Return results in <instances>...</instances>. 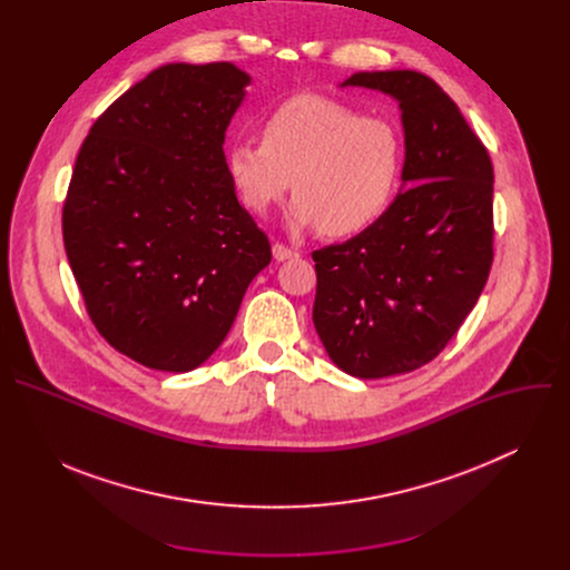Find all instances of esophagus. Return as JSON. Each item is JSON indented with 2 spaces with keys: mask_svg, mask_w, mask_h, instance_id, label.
Returning <instances> with one entry per match:
<instances>
[{
  "mask_svg": "<svg viewBox=\"0 0 570 570\" xmlns=\"http://www.w3.org/2000/svg\"><path fill=\"white\" fill-rule=\"evenodd\" d=\"M273 257H275L277 262H288V259L299 257V253L293 250V248H288V246H284V243H275V246H273Z\"/></svg>",
  "mask_w": 570,
  "mask_h": 570,
  "instance_id": "34e87169",
  "label": "esophagus"
}]
</instances>
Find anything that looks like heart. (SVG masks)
Returning a JSON list of instances; mask_svg holds the SVG:
<instances>
[{"mask_svg": "<svg viewBox=\"0 0 570 570\" xmlns=\"http://www.w3.org/2000/svg\"><path fill=\"white\" fill-rule=\"evenodd\" d=\"M257 141H234L225 153L227 180L238 203L266 216L291 189V220L330 236H350L376 223L394 200L403 171V135L385 117L343 101L299 95L259 121Z\"/></svg>", "mask_w": 570, "mask_h": 570, "instance_id": "b5f03b06", "label": "heart"}]
</instances>
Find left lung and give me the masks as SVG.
<instances>
[{
  "label": "left lung",
  "instance_id": "left-lung-1",
  "mask_svg": "<svg viewBox=\"0 0 570 570\" xmlns=\"http://www.w3.org/2000/svg\"><path fill=\"white\" fill-rule=\"evenodd\" d=\"M343 86L399 101L411 189L361 234L313 250V324L341 370L383 379L433 361L475 306L494 262V167L426 73L358 71Z\"/></svg>",
  "mask_w": 570,
  "mask_h": 570
}]
</instances>
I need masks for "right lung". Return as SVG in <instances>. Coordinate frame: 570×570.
<instances>
[{"mask_svg":"<svg viewBox=\"0 0 570 570\" xmlns=\"http://www.w3.org/2000/svg\"><path fill=\"white\" fill-rule=\"evenodd\" d=\"M250 76L171 62L92 124L62 203L65 253L97 332L128 358L189 372L227 336L271 243L225 171Z\"/></svg>","mask_w":570,"mask_h":570,"instance_id":"obj_1","label":"right lung"}]
</instances>
